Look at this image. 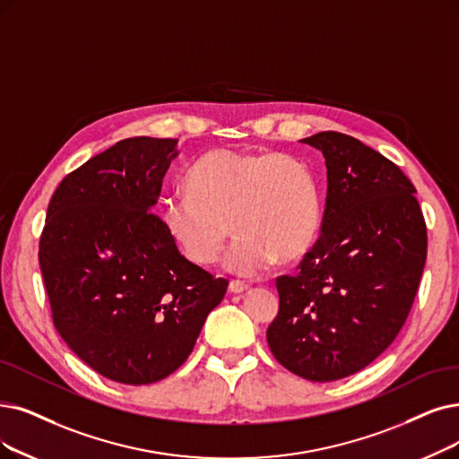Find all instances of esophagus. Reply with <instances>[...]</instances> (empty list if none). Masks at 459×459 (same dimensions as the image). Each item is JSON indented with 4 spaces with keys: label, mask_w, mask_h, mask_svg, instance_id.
Segmentation results:
<instances>
[{
    "label": "esophagus",
    "mask_w": 459,
    "mask_h": 459,
    "mask_svg": "<svg viewBox=\"0 0 459 459\" xmlns=\"http://www.w3.org/2000/svg\"><path fill=\"white\" fill-rule=\"evenodd\" d=\"M248 290H250V286L247 282H241V281H231L230 282V291L231 293H245Z\"/></svg>",
    "instance_id": "1"
}]
</instances>
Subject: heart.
<instances>
[{"instance_id":"heart-1","label":"heart","mask_w":459,"mask_h":459,"mask_svg":"<svg viewBox=\"0 0 459 459\" xmlns=\"http://www.w3.org/2000/svg\"><path fill=\"white\" fill-rule=\"evenodd\" d=\"M185 190L161 204L163 230L188 262L209 267L226 245L230 222L237 237L224 269L237 277H254L277 258H301L320 226L315 175L291 154L209 151L192 163Z\"/></svg>"}]
</instances>
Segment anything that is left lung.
Listing matches in <instances>:
<instances>
[{
    "label": "left lung",
    "instance_id": "left-lung-1",
    "mask_svg": "<svg viewBox=\"0 0 459 459\" xmlns=\"http://www.w3.org/2000/svg\"><path fill=\"white\" fill-rule=\"evenodd\" d=\"M325 158L322 231L293 277H279L273 356L293 375H354L405 324L428 254L426 222L403 171L361 141L322 132L301 139Z\"/></svg>",
    "mask_w": 459,
    "mask_h": 459
}]
</instances>
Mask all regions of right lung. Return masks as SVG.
Here are the masks:
<instances>
[{"instance_id": "right-lung-1", "label": "right lung", "mask_w": 459, "mask_h": 459, "mask_svg": "<svg viewBox=\"0 0 459 459\" xmlns=\"http://www.w3.org/2000/svg\"><path fill=\"white\" fill-rule=\"evenodd\" d=\"M178 139L132 137L54 192L39 264L58 333L86 365L143 386L186 361L228 281L188 262L154 214Z\"/></svg>"}]
</instances>
